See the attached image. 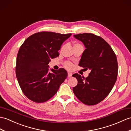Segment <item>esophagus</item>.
Masks as SVG:
<instances>
[{"mask_svg":"<svg viewBox=\"0 0 131 131\" xmlns=\"http://www.w3.org/2000/svg\"><path fill=\"white\" fill-rule=\"evenodd\" d=\"M68 77L69 78H71V77H72V73H71V72H68Z\"/></svg>","mask_w":131,"mask_h":131,"instance_id":"34e87169","label":"esophagus"}]
</instances>
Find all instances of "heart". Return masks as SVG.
<instances>
[{
	"label": "heart",
	"mask_w": 131,
	"mask_h": 131,
	"mask_svg": "<svg viewBox=\"0 0 131 131\" xmlns=\"http://www.w3.org/2000/svg\"><path fill=\"white\" fill-rule=\"evenodd\" d=\"M65 66L66 67L67 69H71L72 68V67H73V65H72V63L68 62H66L65 64Z\"/></svg>",
	"instance_id": "1"
}]
</instances>
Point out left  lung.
Listing matches in <instances>:
<instances>
[{"instance_id": "1", "label": "left lung", "mask_w": 131, "mask_h": 131, "mask_svg": "<svg viewBox=\"0 0 131 131\" xmlns=\"http://www.w3.org/2000/svg\"><path fill=\"white\" fill-rule=\"evenodd\" d=\"M86 49L83 52L80 66L91 71L84 78L78 74L72 75L78 80L73 92L84 104L93 105L108 96L117 80L118 62L113 50L104 39L92 33L74 35Z\"/></svg>"}]
</instances>
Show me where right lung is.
Returning a JSON list of instances; mask_svg holds the SVG:
<instances>
[{"instance_id": "obj_1", "label": "right lung", "mask_w": 131, "mask_h": 131, "mask_svg": "<svg viewBox=\"0 0 131 131\" xmlns=\"http://www.w3.org/2000/svg\"><path fill=\"white\" fill-rule=\"evenodd\" d=\"M71 36L52 32L35 33L21 46L17 57L16 77L19 86L29 99L43 103L55 95L68 77L63 68L49 71L51 59L59 56L63 42Z\"/></svg>"}]
</instances>
